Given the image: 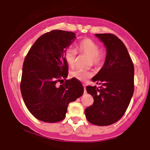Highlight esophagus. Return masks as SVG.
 Listing matches in <instances>:
<instances>
[{"mask_svg":"<svg viewBox=\"0 0 150 150\" xmlns=\"http://www.w3.org/2000/svg\"><path fill=\"white\" fill-rule=\"evenodd\" d=\"M83 86H84V91L86 92V83H84V84H83Z\"/></svg>","mask_w":150,"mask_h":150,"instance_id":"34e87169","label":"esophagus"}]
</instances>
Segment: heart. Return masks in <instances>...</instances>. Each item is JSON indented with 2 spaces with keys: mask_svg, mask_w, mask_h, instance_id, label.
<instances>
[{
  "mask_svg": "<svg viewBox=\"0 0 150 150\" xmlns=\"http://www.w3.org/2000/svg\"><path fill=\"white\" fill-rule=\"evenodd\" d=\"M76 49L78 52L88 55L91 62L95 65H100L105 60L107 51L104 48L99 47L97 42L91 38H84L77 44ZM67 64L70 67H73L76 59V51L72 48H67L64 54ZM72 78L79 80L81 81H86L93 75V72L84 70L81 68H77L70 72Z\"/></svg>",
  "mask_w": 150,
  "mask_h": 150,
  "instance_id": "b5f03b06",
  "label": "heart"
}]
</instances>
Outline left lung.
Listing matches in <instances>:
<instances>
[{
    "mask_svg": "<svg viewBox=\"0 0 150 150\" xmlns=\"http://www.w3.org/2000/svg\"><path fill=\"white\" fill-rule=\"evenodd\" d=\"M107 48L103 67L92 78L99 88L88 86L93 104L85 110L86 119L104 126L118 121L125 114L134 91V67L126 47L111 33L96 34Z\"/></svg>",
    "mask_w": 150,
    "mask_h": 150,
    "instance_id": "left-lung-1",
    "label": "left lung"
}]
</instances>
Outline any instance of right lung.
<instances>
[{
  "label": "right lung",
  "mask_w": 150,
  "mask_h": 150,
  "mask_svg": "<svg viewBox=\"0 0 150 150\" xmlns=\"http://www.w3.org/2000/svg\"><path fill=\"white\" fill-rule=\"evenodd\" d=\"M75 38L72 32H48L36 40L25 57L20 90L27 108L38 120L46 122L64 120L68 104L83 93V86L78 80H66L68 65L64 54ZM63 79L64 83L57 86Z\"/></svg>",
  "instance_id": "add662e5"
}]
</instances>
